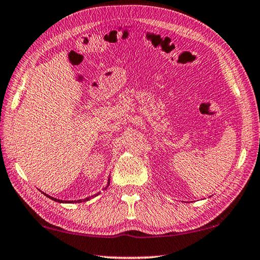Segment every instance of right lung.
Masks as SVG:
<instances>
[{
    "instance_id": "add662e5",
    "label": "right lung",
    "mask_w": 260,
    "mask_h": 260,
    "mask_svg": "<svg viewBox=\"0 0 260 260\" xmlns=\"http://www.w3.org/2000/svg\"><path fill=\"white\" fill-rule=\"evenodd\" d=\"M109 185H110V179H109V182H107V185H106V188L105 189H107V187H109ZM44 193V192H43ZM44 194H45L46 196V197H48V198H51L52 200H54V202H57V203H67V202H64V200H60V199H56V198H53V197H51V196H48V194H46V193H44ZM96 196V194H95ZM92 197H94V196H92ZM90 198L89 197H88V198H86V199H80V200H77V202L76 203H82V202H87V200H89ZM68 203H69V202H68ZM70 203H73V202H70Z\"/></svg>"
}]
</instances>
